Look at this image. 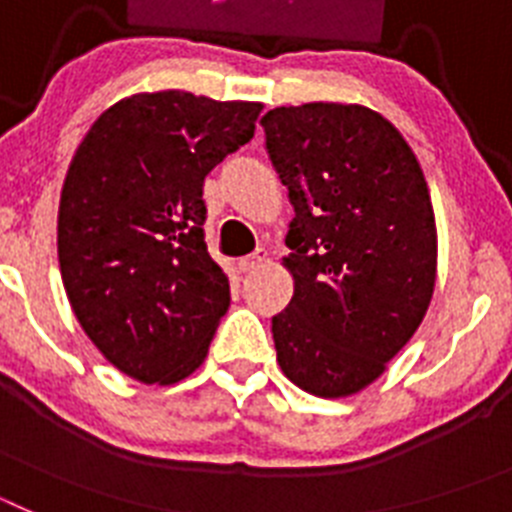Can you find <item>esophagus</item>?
<instances>
[{
  "mask_svg": "<svg viewBox=\"0 0 512 512\" xmlns=\"http://www.w3.org/2000/svg\"><path fill=\"white\" fill-rule=\"evenodd\" d=\"M264 264H266V251H256L253 256L243 259L238 266H241L243 274H253V271H259Z\"/></svg>",
  "mask_w": 512,
  "mask_h": 512,
  "instance_id": "34e87169",
  "label": "esophagus"
}]
</instances>
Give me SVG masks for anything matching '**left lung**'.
<instances>
[{
    "label": "left lung",
    "mask_w": 512,
    "mask_h": 512,
    "mask_svg": "<svg viewBox=\"0 0 512 512\" xmlns=\"http://www.w3.org/2000/svg\"><path fill=\"white\" fill-rule=\"evenodd\" d=\"M261 125L295 207L284 259L295 295L271 318L277 361L310 395H356L431 305L438 241L423 169L361 104L277 107Z\"/></svg>",
    "instance_id": "left-lung-1"
}]
</instances>
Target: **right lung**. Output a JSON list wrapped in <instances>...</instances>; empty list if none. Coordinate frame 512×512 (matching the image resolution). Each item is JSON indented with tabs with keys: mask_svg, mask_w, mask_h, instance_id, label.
Here are the masks:
<instances>
[{
	"mask_svg": "<svg viewBox=\"0 0 512 512\" xmlns=\"http://www.w3.org/2000/svg\"><path fill=\"white\" fill-rule=\"evenodd\" d=\"M259 102L133 94L97 117L58 205V264L71 310L102 356L146 384L205 361L230 305L210 259L205 176L253 138Z\"/></svg>",
	"mask_w": 512,
	"mask_h": 512,
	"instance_id": "obj_1",
	"label": "right lung"
}]
</instances>
